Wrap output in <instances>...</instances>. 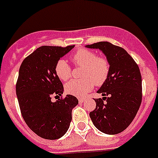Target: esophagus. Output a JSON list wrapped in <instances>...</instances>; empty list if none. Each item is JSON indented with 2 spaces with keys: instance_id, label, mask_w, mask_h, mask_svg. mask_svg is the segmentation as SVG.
I'll use <instances>...</instances> for the list:
<instances>
[{
  "instance_id": "34e87169",
  "label": "esophagus",
  "mask_w": 158,
  "mask_h": 158,
  "mask_svg": "<svg viewBox=\"0 0 158 158\" xmlns=\"http://www.w3.org/2000/svg\"><path fill=\"white\" fill-rule=\"evenodd\" d=\"M85 101V99L84 98H79V102L81 103V102H84Z\"/></svg>"
}]
</instances>
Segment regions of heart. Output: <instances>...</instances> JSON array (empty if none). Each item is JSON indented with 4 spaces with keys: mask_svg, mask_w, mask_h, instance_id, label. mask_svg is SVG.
I'll return each instance as SVG.
<instances>
[{
    "mask_svg": "<svg viewBox=\"0 0 158 158\" xmlns=\"http://www.w3.org/2000/svg\"><path fill=\"white\" fill-rule=\"evenodd\" d=\"M72 61L76 66L84 67L82 79H72L64 89L69 94L84 97L91 91L94 86H102L109 78L110 64L106 57L98 56L94 51L80 48L72 56ZM55 73L62 81H67L72 75V69L66 60H59L55 65Z\"/></svg>",
    "mask_w": 158,
    "mask_h": 158,
    "instance_id": "heart-1",
    "label": "heart"
}]
</instances>
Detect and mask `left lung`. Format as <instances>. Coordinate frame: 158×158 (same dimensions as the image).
<instances>
[{
	"mask_svg": "<svg viewBox=\"0 0 158 158\" xmlns=\"http://www.w3.org/2000/svg\"><path fill=\"white\" fill-rule=\"evenodd\" d=\"M101 50L110 64L109 78L94 99L96 108L89 113L94 125L107 135L122 132L132 122L142 102V77L139 68L124 48L108 42L86 46ZM106 101V102H104Z\"/></svg>",
	"mask_w": 158,
	"mask_h": 158,
	"instance_id": "left-lung-1",
	"label": "left lung"
}]
</instances>
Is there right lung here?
<instances>
[{
	"mask_svg": "<svg viewBox=\"0 0 158 158\" xmlns=\"http://www.w3.org/2000/svg\"><path fill=\"white\" fill-rule=\"evenodd\" d=\"M74 45L43 46L23 60L16 82V95L21 115L31 130L46 139H57L66 133L72 120V109L79 103L73 95L56 102L64 87L55 73V65Z\"/></svg>",
	"mask_w": 158,
	"mask_h": 158,
	"instance_id": "add662e5",
	"label": "right lung"
}]
</instances>
